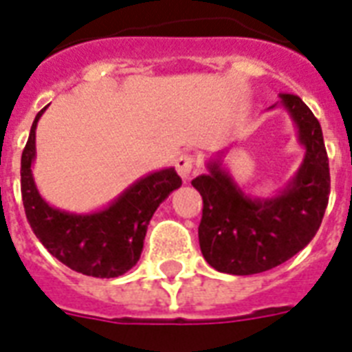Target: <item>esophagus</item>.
Listing matches in <instances>:
<instances>
[{
  "mask_svg": "<svg viewBox=\"0 0 352 352\" xmlns=\"http://www.w3.org/2000/svg\"><path fill=\"white\" fill-rule=\"evenodd\" d=\"M176 170H178V174L182 176V179H190V176H192V170H194V158L192 156H189V154H184V156H179L178 160H176Z\"/></svg>",
  "mask_w": 352,
  "mask_h": 352,
  "instance_id": "esophagus-1",
  "label": "esophagus"
}]
</instances>
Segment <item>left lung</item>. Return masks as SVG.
<instances>
[{"mask_svg":"<svg viewBox=\"0 0 352 352\" xmlns=\"http://www.w3.org/2000/svg\"><path fill=\"white\" fill-rule=\"evenodd\" d=\"M289 112L305 148L298 173L276 196H247L223 167V151L207 162L209 173L192 179L204 198L199 249L216 271L249 276L282 265L313 240L331 190L329 160L320 122L294 94L274 107Z\"/></svg>","mask_w":352,"mask_h":352,"instance_id":"8db88e82","label":"left lung"}]
</instances>
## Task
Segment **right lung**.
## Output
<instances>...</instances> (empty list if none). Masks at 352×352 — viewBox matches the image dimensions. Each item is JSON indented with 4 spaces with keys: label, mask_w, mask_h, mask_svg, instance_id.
Segmentation results:
<instances>
[{
    "label": "right lung",
    "mask_w": 352,
    "mask_h": 352,
    "mask_svg": "<svg viewBox=\"0 0 352 352\" xmlns=\"http://www.w3.org/2000/svg\"><path fill=\"white\" fill-rule=\"evenodd\" d=\"M45 109L34 120L21 154V198L27 220L45 249L72 271L94 278L122 276L138 263L148 221L163 199L182 185V178L174 167L162 168L136 179L100 210L76 214L56 209L41 198L32 176L36 127Z\"/></svg>",
    "instance_id": "right-lung-1"
}]
</instances>
